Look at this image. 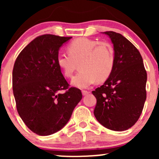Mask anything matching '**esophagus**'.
Here are the masks:
<instances>
[{"label": "esophagus", "instance_id": "34e87169", "mask_svg": "<svg viewBox=\"0 0 159 159\" xmlns=\"http://www.w3.org/2000/svg\"><path fill=\"white\" fill-rule=\"evenodd\" d=\"M89 93H90V92H89V91L82 90V95H83V96H87V95H88Z\"/></svg>", "mask_w": 159, "mask_h": 159}]
</instances>
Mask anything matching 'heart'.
I'll return each instance as SVG.
<instances>
[{"label":"heart","instance_id":"obj_1","mask_svg":"<svg viewBox=\"0 0 159 159\" xmlns=\"http://www.w3.org/2000/svg\"><path fill=\"white\" fill-rule=\"evenodd\" d=\"M68 54L59 53L57 63L66 77L70 78L79 63L81 70L72 78V84L78 88H88L97 80L104 81L110 76L114 66V51L107 43L80 37L67 47Z\"/></svg>","mask_w":159,"mask_h":159}]
</instances>
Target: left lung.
Listing matches in <instances>:
<instances>
[{
	"mask_svg": "<svg viewBox=\"0 0 159 159\" xmlns=\"http://www.w3.org/2000/svg\"><path fill=\"white\" fill-rule=\"evenodd\" d=\"M114 45V66L103 85L92 93L96 98L95 117L113 131H125L139 119L147 98V75L139 51L118 33L103 32Z\"/></svg>",
	"mask_w": 159,
	"mask_h": 159,
	"instance_id": "obj_1",
	"label": "left lung"
}]
</instances>
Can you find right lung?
I'll use <instances>...</instances> for the list:
<instances>
[{
  "instance_id": "1",
  "label": "right lung",
  "mask_w": 159,
  "mask_h": 159,
  "mask_svg": "<svg viewBox=\"0 0 159 159\" xmlns=\"http://www.w3.org/2000/svg\"><path fill=\"white\" fill-rule=\"evenodd\" d=\"M71 38L38 36L21 51L14 64L12 90L18 113L39 135H50L63 129L82 98L79 89L69 88L57 63L60 48ZM61 89L66 92L61 94Z\"/></svg>"
}]
</instances>
